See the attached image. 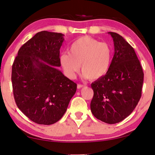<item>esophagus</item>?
I'll use <instances>...</instances> for the list:
<instances>
[{"instance_id":"34e87169","label":"esophagus","mask_w":155,"mask_h":155,"mask_svg":"<svg viewBox=\"0 0 155 155\" xmlns=\"http://www.w3.org/2000/svg\"><path fill=\"white\" fill-rule=\"evenodd\" d=\"M84 86V84H78V89H80V88L83 87Z\"/></svg>"}]
</instances>
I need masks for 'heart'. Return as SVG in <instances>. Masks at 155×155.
<instances>
[{"label":"heart","instance_id":"b5f03b06","mask_svg":"<svg viewBox=\"0 0 155 155\" xmlns=\"http://www.w3.org/2000/svg\"><path fill=\"white\" fill-rule=\"evenodd\" d=\"M69 53H62L59 61L67 77L73 79L80 68L83 75L95 80L102 78L111 68L114 51L111 46L90 37L75 40L69 47Z\"/></svg>","mask_w":155,"mask_h":155}]
</instances>
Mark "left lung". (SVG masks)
I'll list each match as a JSON object with an SVG mask.
<instances>
[{
    "mask_svg": "<svg viewBox=\"0 0 155 155\" xmlns=\"http://www.w3.org/2000/svg\"><path fill=\"white\" fill-rule=\"evenodd\" d=\"M114 55L109 72L91 84L94 96L91 111L109 124L119 123L132 113L142 95L144 73L134 48L115 32Z\"/></svg>",
    "mask_w": 155,
    "mask_h": 155,
    "instance_id": "1",
    "label": "left lung"
}]
</instances>
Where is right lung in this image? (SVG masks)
Listing matches in <instances>:
<instances>
[{"mask_svg": "<svg viewBox=\"0 0 155 155\" xmlns=\"http://www.w3.org/2000/svg\"><path fill=\"white\" fill-rule=\"evenodd\" d=\"M63 34L41 31L23 44L12 67L15 101L33 122L51 125L66 111L77 84L56 68L60 67Z\"/></svg>", "mask_w": 155, "mask_h": 155, "instance_id": "obj_1", "label": "right lung"}]
</instances>
